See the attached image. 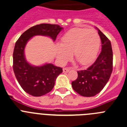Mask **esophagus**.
I'll use <instances>...</instances> for the list:
<instances>
[{
	"label": "esophagus",
	"instance_id": "34e87169",
	"mask_svg": "<svg viewBox=\"0 0 127 127\" xmlns=\"http://www.w3.org/2000/svg\"><path fill=\"white\" fill-rule=\"evenodd\" d=\"M70 70V68H64V69H63L64 72H69Z\"/></svg>",
	"mask_w": 127,
	"mask_h": 127
}]
</instances>
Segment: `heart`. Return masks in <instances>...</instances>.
<instances>
[{
    "mask_svg": "<svg viewBox=\"0 0 127 127\" xmlns=\"http://www.w3.org/2000/svg\"><path fill=\"white\" fill-rule=\"evenodd\" d=\"M100 44L99 35L88 29L75 28L69 30L62 38V44L57 45V57L65 64L70 53L81 65H87L95 60Z\"/></svg>",
    "mask_w": 127,
    "mask_h": 127,
    "instance_id": "1",
    "label": "heart"
}]
</instances>
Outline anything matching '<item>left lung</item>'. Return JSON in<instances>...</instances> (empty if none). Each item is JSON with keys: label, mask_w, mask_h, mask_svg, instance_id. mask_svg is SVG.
Segmentation results:
<instances>
[{"label": "left lung", "mask_w": 127, "mask_h": 127, "mask_svg": "<svg viewBox=\"0 0 127 127\" xmlns=\"http://www.w3.org/2000/svg\"><path fill=\"white\" fill-rule=\"evenodd\" d=\"M102 51L97 60L86 70L77 71V79L72 82L75 92L83 97H94L102 91L113 71V50L108 38L98 29Z\"/></svg>", "instance_id": "obj_1"}]
</instances>
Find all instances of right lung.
<instances>
[{"label":"right lung","instance_id":"right-lung-1","mask_svg":"<svg viewBox=\"0 0 127 127\" xmlns=\"http://www.w3.org/2000/svg\"><path fill=\"white\" fill-rule=\"evenodd\" d=\"M62 29L58 25H36L23 32L16 42L13 51V70L21 87L29 95L41 97L51 92L57 77L63 70L52 64L39 67L29 64L24 55L26 44L35 35L48 36L55 41Z\"/></svg>","mask_w":127,"mask_h":127}]
</instances>
